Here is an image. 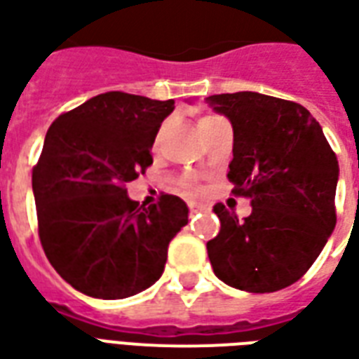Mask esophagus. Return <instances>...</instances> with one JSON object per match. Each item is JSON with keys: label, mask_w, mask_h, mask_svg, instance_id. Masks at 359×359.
Wrapping results in <instances>:
<instances>
[{"label": "esophagus", "mask_w": 359, "mask_h": 359, "mask_svg": "<svg viewBox=\"0 0 359 359\" xmlns=\"http://www.w3.org/2000/svg\"><path fill=\"white\" fill-rule=\"evenodd\" d=\"M188 207H190V211L192 213H198V211H205L207 205H203V203H198V201H190L188 203Z\"/></svg>", "instance_id": "34e87169"}]
</instances>
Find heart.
I'll list each match as a JSON object with an SVG mask.
<instances>
[{"label": "heart", "mask_w": 359, "mask_h": 359, "mask_svg": "<svg viewBox=\"0 0 359 359\" xmlns=\"http://www.w3.org/2000/svg\"><path fill=\"white\" fill-rule=\"evenodd\" d=\"M209 118H213V116H207V118H203V119H209ZM203 119H201V121H203Z\"/></svg>", "instance_id": "obj_1"}]
</instances>
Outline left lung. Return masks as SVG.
I'll list each match as a JSON object with an SVG mask.
<instances>
[{"label":"left lung","mask_w":359,"mask_h":359,"mask_svg":"<svg viewBox=\"0 0 359 359\" xmlns=\"http://www.w3.org/2000/svg\"><path fill=\"white\" fill-rule=\"evenodd\" d=\"M207 104L233 129L228 179L251 200L240 220L222 203L220 232L207 241L215 276L247 293L301 280L335 230L339 161L306 108L261 93L211 95Z\"/></svg>","instance_id":"1"}]
</instances>
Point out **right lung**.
<instances>
[{"label": "right lung", "instance_id": "right-lung-1", "mask_svg": "<svg viewBox=\"0 0 359 359\" xmlns=\"http://www.w3.org/2000/svg\"><path fill=\"white\" fill-rule=\"evenodd\" d=\"M175 100L110 91L58 116L32 172L39 240L60 278L95 299H126L163 274L169 241L188 222L163 194L139 205L127 182L152 165V144Z\"/></svg>", "mask_w": 359, "mask_h": 359}]
</instances>
